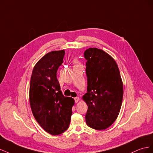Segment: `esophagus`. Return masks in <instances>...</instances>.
Listing matches in <instances>:
<instances>
[{"label": "esophagus", "instance_id": "obj_1", "mask_svg": "<svg viewBox=\"0 0 153 153\" xmlns=\"http://www.w3.org/2000/svg\"><path fill=\"white\" fill-rule=\"evenodd\" d=\"M74 100H75V102L77 103L78 101H79V97H75L74 98Z\"/></svg>", "mask_w": 153, "mask_h": 153}]
</instances>
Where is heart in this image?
Segmentation results:
<instances>
[{
  "label": "heart",
  "instance_id": "1",
  "mask_svg": "<svg viewBox=\"0 0 153 153\" xmlns=\"http://www.w3.org/2000/svg\"><path fill=\"white\" fill-rule=\"evenodd\" d=\"M74 63H75L76 65H77L78 62H77V59L76 58H74Z\"/></svg>",
  "mask_w": 153,
  "mask_h": 153
}]
</instances>
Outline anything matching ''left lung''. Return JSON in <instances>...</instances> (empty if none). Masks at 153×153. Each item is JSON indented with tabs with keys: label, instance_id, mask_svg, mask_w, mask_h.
I'll return each mask as SVG.
<instances>
[{
	"label": "left lung",
	"instance_id": "1",
	"mask_svg": "<svg viewBox=\"0 0 153 153\" xmlns=\"http://www.w3.org/2000/svg\"><path fill=\"white\" fill-rule=\"evenodd\" d=\"M87 60V93L82 99L88 106L85 115L89 127L102 130L116 120L122 106L123 83L118 65L107 52L97 48L85 52Z\"/></svg>",
	"mask_w": 153,
	"mask_h": 153
}]
</instances>
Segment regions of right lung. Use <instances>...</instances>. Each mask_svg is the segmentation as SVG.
<instances>
[{
	"label": "right lung",
	"instance_id": "add662e5",
	"mask_svg": "<svg viewBox=\"0 0 153 153\" xmlns=\"http://www.w3.org/2000/svg\"><path fill=\"white\" fill-rule=\"evenodd\" d=\"M65 51L46 54L34 65L29 86L30 108L38 123L46 132L58 135L71 123L74 100L60 90L56 72L63 63Z\"/></svg>",
	"mask_w": 153,
	"mask_h": 153
}]
</instances>
